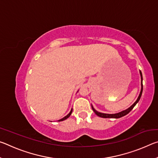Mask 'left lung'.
I'll return each instance as SVG.
<instances>
[{
  "label": "left lung",
  "instance_id": "left-lung-1",
  "mask_svg": "<svg viewBox=\"0 0 158 158\" xmlns=\"http://www.w3.org/2000/svg\"><path fill=\"white\" fill-rule=\"evenodd\" d=\"M139 73H140L141 79V91H140V93H139V97L137 98V100H136L135 102L134 103L133 105L130 106V107H129V108L127 109H125V110H124V111L119 112V113L114 114H104V113H100V112H98V111H96L95 109L93 108V106L91 105L93 110V111L95 112V114L97 115V116H100V117H102V118H121L123 116H125V115H127L128 113H129V112H130V111L132 110V109L134 108V106H135L136 105H137L138 102L139 101L140 98H141V94H142V91H143V84H142L143 77H142V74H141V72L139 71Z\"/></svg>",
  "mask_w": 158,
  "mask_h": 158
}]
</instances>
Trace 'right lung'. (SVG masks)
Returning a JSON list of instances; mask_svg holds the SVG:
<instances>
[{"label":"right lung","mask_w":158,"mask_h":158,"mask_svg":"<svg viewBox=\"0 0 158 158\" xmlns=\"http://www.w3.org/2000/svg\"><path fill=\"white\" fill-rule=\"evenodd\" d=\"M72 112H73V109H71V111H70V112H69V113L66 116H65L64 118H61L60 120H59V121H64V120H65V119H67L68 118H69V116H70V115H71V114H72Z\"/></svg>","instance_id":"right-lung-1"}]
</instances>
